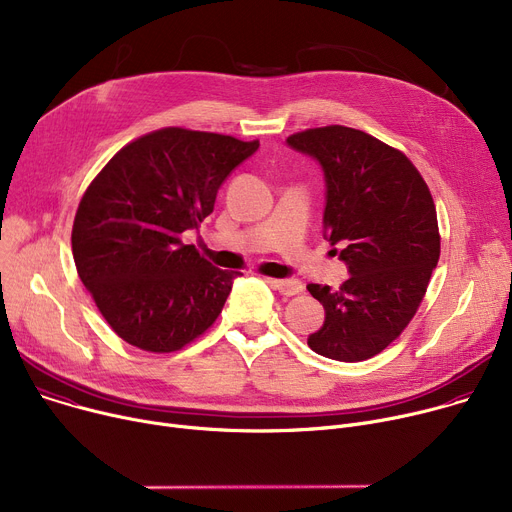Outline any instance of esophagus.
<instances>
[{
	"instance_id": "1",
	"label": "esophagus",
	"mask_w": 512,
	"mask_h": 512,
	"mask_svg": "<svg viewBox=\"0 0 512 512\" xmlns=\"http://www.w3.org/2000/svg\"><path fill=\"white\" fill-rule=\"evenodd\" d=\"M268 283L274 289H277L281 295H287V297L299 295L305 289V285L301 281H297V279H268Z\"/></svg>"
}]
</instances>
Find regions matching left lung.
<instances>
[{"label": "left lung", "instance_id": "1", "mask_svg": "<svg viewBox=\"0 0 512 512\" xmlns=\"http://www.w3.org/2000/svg\"><path fill=\"white\" fill-rule=\"evenodd\" d=\"M287 143L324 170V235L350 272L338 289L307 285L326 309L307 344L334 361H367L406 330L437 268L435 201L408 157L365 131L330 125Z\"/></svg>", "mask_w": 512, "mask_h": 512}]
</instances>
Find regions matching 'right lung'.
<instances>
[{
  "label": "right lung",
  "mask_w": 512,
  "mask_h": 512,
  "mask_svg": "<svg viewBox=\"0 0 512 512\" xmlns=\"http://www.w3.org/2000/svg\"><path fill=\"white\" fill-rule=\"evenodd\" d=\"M258 141L166 127L112 155L77 207V274L116 336L174 352L205 334L240 272L215 268L182 233L213 213L229 172Z\"/></svg>",
  "instance_id": "right-lung-1"
}]
</instances>
